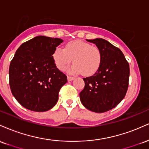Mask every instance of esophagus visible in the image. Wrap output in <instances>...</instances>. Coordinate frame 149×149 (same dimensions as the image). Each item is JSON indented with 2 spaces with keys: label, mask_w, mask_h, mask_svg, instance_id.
<instances>
[{
  "label": "esophagus",
  "mask_w": 149,
  "mask_h": 149,
  "mask_svg": "<svg viewBox=\"0 0 149 149\" xmlns=\"http://www.w3.org/2000/svg\"><path fill=\"white\" fill-rule=\"evenodd\" d=\"M67 78H68V80L69 81H71V80H73V79H74V77L73 76H67Z\"/></svg>",
  "instance_id": "obj_1"
}]
</instances>
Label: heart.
Wrapping results in <instances>:
<instances>
[{
  "mask_svg": "<svg viewBox=\"0 0 149 149\" xmlns=\"http://www.w3.org/2000/svg\"><path fill=\"white\" fill-rule=\"evenodd\" d=\"M54 62L59 69L64 70L73 61L69 71L88 76L93 75L100 68L102 53L96 46L82 40L68 42L64 49L57 47L53 54Z\"/></svg>",
  "mask_w": 149,
  "mask_h": 149,
  "instance_id": "obj_1",
  "label": "heart"
}]
</instances>
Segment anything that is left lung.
Returning a JSON list of instances; mask_svg holds the SVG:
<instances>
[{
    "label": "left lung",
    "instance_id": "obj_1",
    "mask_svg": "<svg viewBox=\"0 0 149 149\" xmlns=\"http://www.w3.org/2000/svg\"><path fill=\"white\" fill-rule=\"evenodd\" d=\"M100 49L102 61L93 76L83 78L85 87L80 102L88 110L104 113L118 104L125 96L129 84L130 66L119 48L102 38L87 40Z\"/></svg>",
    "mask_w": 149,
    "mask_h": 149
}]
</instances>
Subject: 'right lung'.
Instances as JSON below:
<instances>
[{"label":"right lung","mask_w":149,"mask_h":149,"mask_svg":"<svg viewBox=\"0 0 149 149\" xmlns=\"http://www.w3.org/2000/svg\"><path fill=\"white\" fill-rule=\"evenodd\" d=\"M63 40L37 36L17 49L9 69V83L13 96L22 107L36 112L55 105L59 92L67 77L57 69L53 54Z\"/></svg>","instance_id":"obj_1"}]
</instances>
